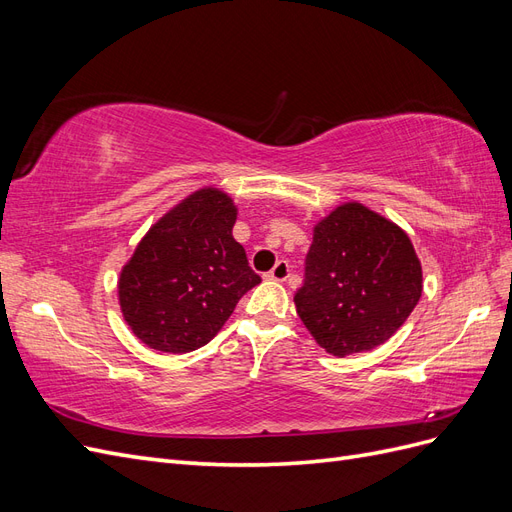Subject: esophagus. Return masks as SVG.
I'll use <instances>...</instances> for the list:
<instances>
[{"label": "esophagus", "instance_id": "esophagus-1", "mask_svg": "<svg viewBox=\"0 0 512 512\" xmlns=\"http://www.w3.org/2000/svg\"><path fill=\"white\" fill-rule=\"evenodd\" d=\"M288 273H290L288 260H277V265L267 273V277H269V280H275V282H284Z\"/></svg>", "mask_w": 512, "mask_h": 512}]
</instances>
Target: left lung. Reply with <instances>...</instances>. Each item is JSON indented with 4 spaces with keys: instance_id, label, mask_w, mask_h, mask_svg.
I'll return each mask as SVG.
<instances>
[{
    "instance_id": "left-lung-1",
    "label": "left lung",
    "mask_w": 512,
    "mask_h": 512,
    "mask_svg": "<svg viewBox=\"0 0 512 512\" xmlns=\"http://www.w3.org/2000/svg\"><path fill=\"white\" fill-rule=\"evenodd\" d=\"M421 292V262L406 232L361 203H346L314 228L294 305L324 350L348 356L384 344Z\"/></svg>"
}]
</instances>
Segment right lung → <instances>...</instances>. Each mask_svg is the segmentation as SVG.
Wrapping results in <instances>:
<instances>
[{"label":"right lung","mask_w":512,"mask_h":512,"mask_svg":"<svg viewBox=\"0 0 512 512\" xmlns=\"http://www.w3.org/2000/svg\"><path fill=\"white\" fill-rule=\"evenodd\" d=\"M237 207L205 188L170 209L138 243L119 277V305L153 350L183 354L209 344L247 290L260 284L232 239Z\"/></svg>","instance_id":"right-lung-1"}]
</instances>
